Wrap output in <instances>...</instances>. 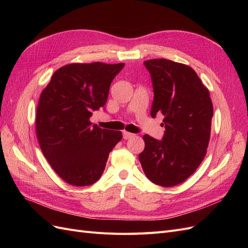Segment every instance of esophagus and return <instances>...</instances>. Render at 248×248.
<instances>
[{
  "label": "esophagus",
  "instance_id": "34e87169",
  "mask_svg": "<svg viewBox=\"0 0 248 248\" xmlns=\"http://www.w3.org/2000/svg\"><path fill=\"white\" fill-rule=\"evenodd\" d=\"M133 137V134L130 132H127V131H123V139L124 140H128L130 138Z\"/></svg>",
  "mask_w": 248,
  "mask_h": 248
}]
</instances>
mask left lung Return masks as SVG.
<instances>
[{"label": "left lung", "instance_id": "left-lung-1", "mask_svg": "<svg viewBox=\"0 0 248 248\" xmlns=\"http://www.w3.org/2000/svg\"><path fill=\"white\" fill-rule=\"evenodd\" d=\"M151 74L154 100L151 115L164 116L162 140L142 137L139 159L146 177L156 185L183 183L200 167L211 133L213 104L208 88L191 67L167 59L144 62Z\"/></svg>", "mask_w": 248, "mask_h": 248}]
</instances>
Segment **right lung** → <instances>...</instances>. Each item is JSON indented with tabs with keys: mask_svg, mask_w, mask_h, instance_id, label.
Masks as SVG:
<instances>
[{
	"mask_svg": "<svg viewBox=\"0 0 248 248\" xmlns=\"http://www.w3.org/2000/svg\"><path fill=\"white\" fill-rule=\"evenodd\" d=\"M124 63H72L59 68L40 94L36 136L56 174L73 186L100 179L121 131L101 129L90 117L107 103L111 80Z\"/></svg>",
	"mask_w": 248,
	"mask_h": 248,
	"instance_id": "add662e5",
	"label": "right lung"
}]
</instances>
